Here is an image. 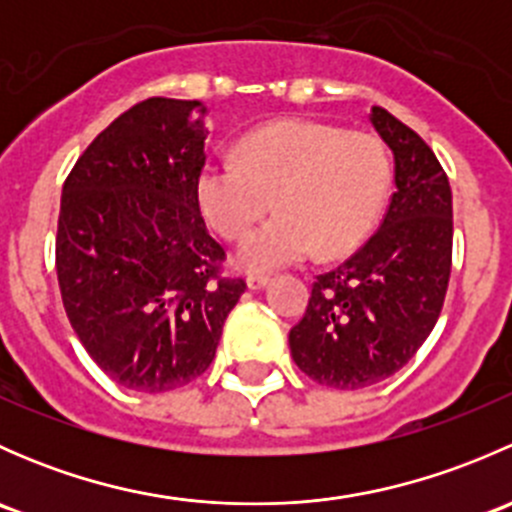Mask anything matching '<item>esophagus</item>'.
Returning <instances> with one entry per match:
<instances>
[{"instance_id": "esophagus-1", "label": "esophagus", "mask_w": 512, "mask_h": 512, "mask_svg": "<svg viewBox=\"0 0 512 512\" xmlns=\"http://www.w3.org/2000/svg\"><path fill=\"white\" fill-rule=\"evenodd\" d=\"M245 285L250 292H257V289H265L267 285H270V277L267 275H250L245 280Z\"/></svg>"}]
</instances>
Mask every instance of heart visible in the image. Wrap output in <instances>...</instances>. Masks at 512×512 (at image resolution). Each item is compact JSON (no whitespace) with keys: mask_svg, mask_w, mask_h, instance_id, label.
Listing matches in <instances>:
<instances>
[{"mask_svg":"<svg viewBox=\"0 0 512 512\" xmlns=\"http://www.w3.org/2000/svg\"><path fill=\"white\" fill-rule=\"evenodd\" d=\"M391 183L384 143L332 123L282 118L245 133L235 158L200 168L198 205L218 235L240 240L275 205L277 218L245 237L237 270L267 275L314 250L337 257L374 227Z\"/></svg>","mask_w":512,"mask_h":512,"instance_id":"heart-1","label":"heart"}]
</instances>
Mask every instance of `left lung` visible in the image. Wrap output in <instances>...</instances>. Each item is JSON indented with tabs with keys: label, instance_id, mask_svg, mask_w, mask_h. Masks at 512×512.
I'll return each instance as SVG.
<instances>
[{
	"label": "left lung",
	"instance_id": "1",
	"mask_svg": "<svg viewBox=\"0 0 512 512\" xmlns=\"http://www.w3.org/2000/svg\"><path fill=\"white\" fill-rule=\"evenodd\" d=\"M371 126L394 153V195L376 235L312 285L289 332L292 359L309 379L356 391L389 379L418 352L446 299L453 200L423 138L371 106Z\"/></svg>",
	"mask_w": 512,
	"mask_h": 512
}]
</instances>
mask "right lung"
Listing matches in <instances>:
<instances>
[{
	"label": "right lung",
	"instance_id": "add662e5",
	"mask_svg": "<svg viewBox=\"0 0 512 512\" xmlns=\"http://www.w3.org/2000/svg\"><path fill=\"white\" fill-rule=\"evenodd\" d=\"M200 101L148 98L94 138L61 190L56 275L66 317L123 389L163 394L215 359L245 292L198 205Z\"/></svg>",
	"mask_w": 512,
	"mask_h": 512
}]
</instances>
